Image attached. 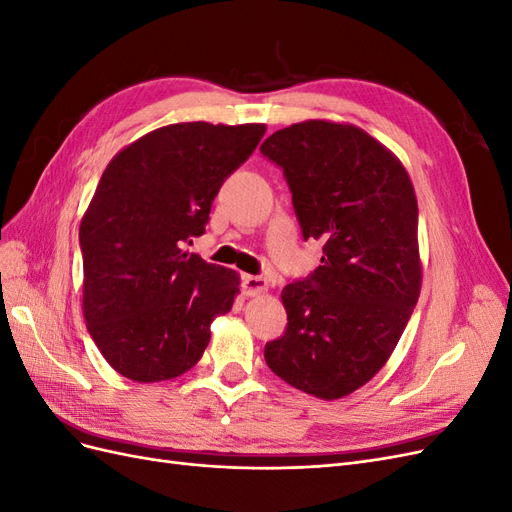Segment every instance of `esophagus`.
<instances>
[{"label": "esophagus", "mask_w": 512, "mask_h": 512, "mask_svg": "<svg viewBox=\"0 0 512 512\" xmlns=\"http://www.w3.org/2000/svg\"><path fill=\"white\" fill-rule=\"evenodd\" d=\"M269 284L260 275H243V294L245 297H256V294L267 292Z\"/></svg>", "instance_id": "1"}]
</instances>
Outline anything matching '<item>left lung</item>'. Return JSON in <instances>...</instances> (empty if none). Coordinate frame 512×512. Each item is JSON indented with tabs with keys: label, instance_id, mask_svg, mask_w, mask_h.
<instances>
[{
	"label": "left lung",
	"instance_id": "left-lung-1",
	"mask_svg": "<svg viewBox=\"0 0 512 512\" xmlns=\"http://www.w3.org/2000/svg\"><path fill=\"white\" fill-rule=\"evenodd\" d=\"M260 153L284 170L303 239L324 243L320 267L282 290L286 333L265 361L307 395L346 397L389 361L421 294L412 181L350 123H294Z\"/></svg>",
	"mask_w": 512,
	"mask_h": 512
}]
</instances>
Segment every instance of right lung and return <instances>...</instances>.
Listing matches in <instances>:
<instances>
[{
    "label": "right lung",
    "mask_w": 512,
    "mask_h": 512,
    "mask_svg": "<svg viewBox=\"0 0 512 512\" xmlns=\"http://www.w3.org/2000/svg\"><path fill=\"white\" fill-rule=\"evenodd\" d=\"M262 123L188 121L138 138L108 162L83 215V314L115 371L162 382L192 369L237 271L183 250L205 232L222 183L252 156Z\"/></svg>",
    "instance_id": "add662e5"
}]
</instances>
